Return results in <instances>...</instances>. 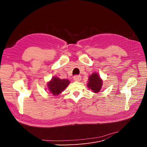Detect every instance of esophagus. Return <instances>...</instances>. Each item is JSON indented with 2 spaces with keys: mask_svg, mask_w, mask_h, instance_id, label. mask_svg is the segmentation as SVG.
I'll list each match as a JSON object with an SVG mask.
<instances>
[{
  "mask_svg": "<svg viewBox=\"0 0 147 147\" xmlns=\"http://www.w3.org/2000/svg\"><path fill=\"white\" fill-rule=\"evenodd\" d=\"M74 80L75 82H80L81 80V77L80 75H75L74 77Z\"/></svg>",
  "mask_w": 147,
  "mask_h": 147,
  "instance_id": "esophagus-1",
  "label": "esophagus"
}]
</instances>
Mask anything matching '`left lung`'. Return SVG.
<instances>
[{
    "instance_id": "left-lung-1",
    "label": "left lung",
    "mask_w": 147,
    "mask_h": 147,
    "mask_svg": "<svg viewBox=\"0 0 147 147\" xmlns=\"http://www.w3.org/2000/svg\"><path fill=\"white\" fill-rule=\"evenodd\" d=\"M88 88L95 93L99 92L102 86V80L99 76L97 73H93L91 75L88 79Z\"/></svg>"
}]
</instances>
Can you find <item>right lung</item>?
I'll use <instances>...</instances> for the list:
<instances>
[{
    "mask_svg": "<svg viewBox=\"0 0 147 147\" xmlns=\"http://www.w3.org/2000/svg\"><path fill=\"white\" fill-rule=\"evenodd\" d=\"M69 83L70 82L68 80L60 79L58 77H54L48 83V89L49 92L53 95L57 96L67 87Z\"/></svg>",
    "mask_w": 147,
    "mask_h": 147,
    "instance_id": "1",
    "label": "right lung"
}]
</instances>
